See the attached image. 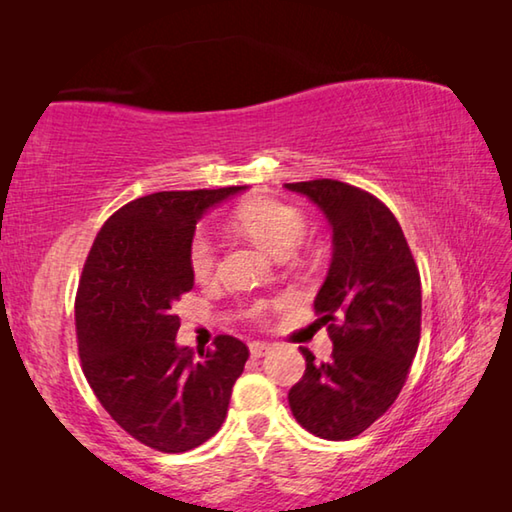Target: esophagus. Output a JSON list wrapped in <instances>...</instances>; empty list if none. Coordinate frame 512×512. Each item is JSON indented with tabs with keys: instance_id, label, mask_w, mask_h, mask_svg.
I'll list each match as a JSON object with an SVG mask.
<instances>
[{
	"instance_id": "esophagus-1",
	"label": "esophagus",
	"mask_w": 512,
	"mask_h": 512,
	"mask_svg": "<svg viewBox=\"0 0 512 512\" xmlns=\"http://www.w3.org/2000/svg\"><path fill=\"white\" fill-rule=\"evenodd\" d=\"M271 352V345L268 343H259V341H255V343H250V354H253V357H264V354H268Z\"/></svg>"
}]
</instances>
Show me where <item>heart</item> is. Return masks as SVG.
Masks as SVG:
<instances>
[{"instance_id": "b5f03b06", "label": "heart", "mask_w": 512, "mask_h": 512, "mask_svg": "<svg viewBox=\"0 0 512 512\" xmlns=\"http://www.w3.org/2000/svg\"><path fill=\"white\" fill-rule=\"evenodd\" d=\"M239 228L275 257H289L307 237V219L296 207L277 201L248 203L237 214ZM189 266L196 280H207L216 271V241L207 230H198L189 244ZM266 302H257L253 314H264Z\"/></svg>"}]
</instances>
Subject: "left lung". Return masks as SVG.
Instances as JSON below:
<instances>
[{
  "mask_svg": "<svg viewBox=\"0 0 512 512\" xmlns=\"http://www.w3.org/2000/svg\"><path fill=\"white\" fill-rule=\"evenodd\" d=\"M332 228V264L314 300L334 343L332 359L307 361L289 391L293 418L325 440H350L400 395L420 343V273L400 223L375 196L341 180L287 183Z\"/></svg>",
  "mask_w": 512,
  "mask_h": 512,
  "instance_id": "obj_1",
  "label": "left lung"
}]
</instances>
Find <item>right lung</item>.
Instances as JSON below:
<instances>
[{
  "label": "right lung",
  "mask_w": 512,
  "mask_h": 512,
  "mask_svg": "<svg viewBox=\"0 0 512 512\" xmlns=\"http://www.w3.org/2000/svg\"><path fill=\"white\" fill-rule=\"evenodd\" d=\"M246 187L158 192L103 223L76 293L83 372L121 429L164 454L189 452L221 429L248 361L235 336L180 348L173 305L194 289L189 244L203 214Z\"/></svg>",
  "instance_id": "1"
}]
</instances>
